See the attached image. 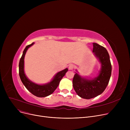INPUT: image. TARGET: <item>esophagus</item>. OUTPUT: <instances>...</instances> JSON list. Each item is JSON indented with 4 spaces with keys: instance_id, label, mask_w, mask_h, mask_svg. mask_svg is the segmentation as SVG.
<instances>
[{
    "instance_id": "obj_1",
    "label": "esophagus",
    "mask_w": 130,
    "mask_h": 130,
    "mask_svg": "<svg viewBox=\"0 0 130 130\" xmlns=\"http://www.w3.org/2000/svg\"><path fill=\"white\" fill-rule=\"evenodd\" d=\"M74 67H75L74 65V64H70V65H69V69L70 70H73V69H74Z\"/></svg>"
}]
</instances>
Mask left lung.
<instances>
[{"mask_svg":"<svg viewBox=\"0 0 130 130\" xmlns=\"http://www.w3.org/2000/svg\"><path fill=\"white\" fill-rule=\"evenodd\" d=\"M93 44V51L102 64L99 75L93 79L89 80L82 78L76 73L73 79L75 91L79 96L85 99H91L103 93L108 85L111 75L112 65L106 49L97 43Z\"/></svg>","mask_w":130,"mask_h":130,"instance_id":"obj_1","label":"left lung"}]
</instances>
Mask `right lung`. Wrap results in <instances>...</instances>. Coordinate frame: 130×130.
<instances>
[{
  "mask_svg": "<svg viewBox=\"0 0 130 130\" xmlns=\"http://www.w3.org/2000/svg\"><path fill=\"white\" fill-rule=\"evenodd\" d=\"M34 43L27 45L25 48L22 56L20 59L19 63V74L22 83L25 85L26 88L33 95L39 98H44L52 94L54 91L56 89L58 86L60 80L65 75L67 72L68 69H66L61 71L55 76L53 79L48 84L45 85H40L34 83L30 81L26 76L24 73V57L26 52L28 48L32 46Z\"/></svg>",
  "mask_w": 130,
  "mask_h": 130,
  "instance_id": "right-lung-1",
  "label": "right lung"
}]
</instances>
